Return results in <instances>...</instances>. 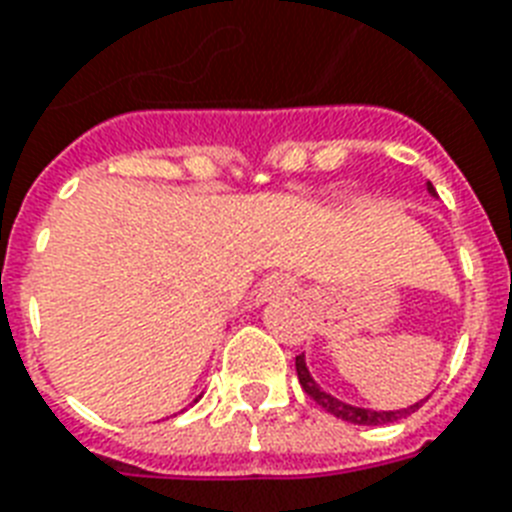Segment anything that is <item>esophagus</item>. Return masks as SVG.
Wrapping results in <instances>:
<instances>
[{
  "label": "esophagus",
  "instance_id": "esophagus-1",
  "mask_svg": "<svg viewBox=\"0 0 512 512\" xmlns=\"http://www.w3.org/2000/svg\"><path fill=\"white\" fill-rule=\"evenodd\" d=\"M295 289V279L287 276V273H271L268 279L260 281V289H257V300L260 303H268V300H276V297H284L287 292Z\"/></svg>",
  "mask_w": 512,
  "mask_h": 512
}]
</instances>
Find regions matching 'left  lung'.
<instances>
[{
  "instance_id": "1",
  "label": "left lung",
  "mask_w": 512,
  "mask_h": 512,
  "mask_svg": "<svg viewBox=\"0 0 512 512\" xmlns=\"http://www.w3.org/2000/svg\"><path fill=\"white\" fill-rule=\"evenodd\" d=\"M428 191L436 196V188L428 183ZM295 369H297V380H300V385H303V390L308 393V396L316 401V404L321 406V409H327L329 414H335L337 420H345V422H353V425H388V422H396L401 420V417H406V414H412L414 409H420V404L414 406H406V409H396V412H374V409H361V406H350L345 404V401H340V398L329 396L327 390H321L319 385H316V380L311 377V372H308V366H305V356L300 353V356L295 358Z\"/></svg>"
}]
</instances>
